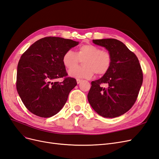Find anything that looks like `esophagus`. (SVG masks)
<instances>
[{
    "mask_svg": "<svg viewBox=\"0 0 159 159\" xmlns=\"http://www.w3.org/2000/svg\"><path fill=\"white\" fill-rule=\"evenodd\" d=\"M76 81H77V84H80L81 82V81H82V80H76Z\"/></svg>",
    "mask_w": 159,
    "mask_h": 159,
    "instance_id": "1",
    "label": "esophagus"
}]
</instances>
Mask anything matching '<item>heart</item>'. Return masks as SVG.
Listing matches in <instances>:
<instances>
[{
    "label": "heart",
    "instance_id": "b5f03b06",
    "mask_svg": "<svg viewBox=\"0 0 159 159\" xmlns=\"http://www.w3.org/2000/svg\"><path fill=\"white\" fill-rule=\"evenodd\" d=\"M80 59H83L82 67L75 66ZM62 62L67 68L71 69L68 75L76 79H90L95 72L98 75L105 74L109 70L112 57L107 51L93 44H84L79 47L77 52L68 50L62 57Z\"/></svg>",
    "mask_w": 159,
    "mask_h": 159
}]
</instances>
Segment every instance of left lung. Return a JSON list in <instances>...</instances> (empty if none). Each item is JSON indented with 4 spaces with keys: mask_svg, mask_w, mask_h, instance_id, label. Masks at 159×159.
Wrapping results in <instances>:
<instances>
[{
    "mask_svg": "<svg viewBox=\"0 0 159 159\" xmlns=\"http://www.w3.org/2000/svg\"><path fill=\"white\" fill-rule=\"evenodd\" d=\"M104 47L112 57L109 70L103 77L91 82L88 99L101 116L114 118L125 113L136 102L143 84V72L136 55L123 43L113 38L93 40ZM108 85L107 88L100 85Z\"/></svg>",
    "mask_w": 159,
    "mask_h": 159,
    "instance_id": "8db88e82",
    "label": "left lung"
}]
</instances>
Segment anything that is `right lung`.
Returning a JSON list of instances; mask_svg holds the SVG:
<instances>
[{"label":"right lung","instance_id":"right-lung-1","mask_svg":"<svg viewBox=\"0 0 159 159\" xmlns=\"http://www.w3.org/2000/svg\"><path fill=\"white\" fill-rule=\"evenodd\" d=\"M79 42L60 37H46L32 44L22 55L17 67L16 89L30 111L50 117L63 108L76 80L68 75L62 62L65 52ZM65 77L62 83L55 80Z\"/></svg>","mask_w":159,"mask_h":159}]
</instances>
